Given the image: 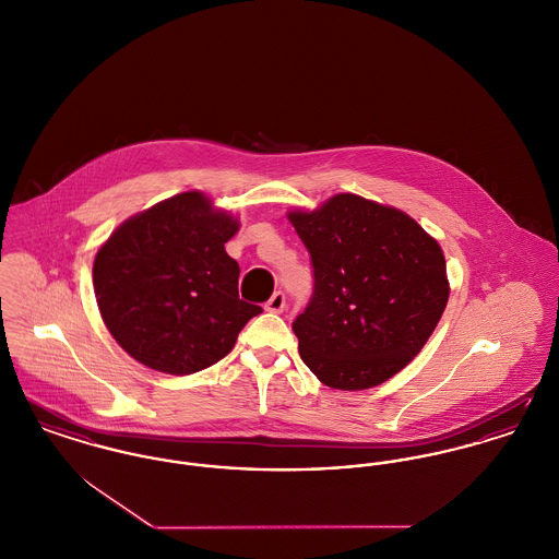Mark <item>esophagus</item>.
I'll use <instances>...</instances> for the list:
<instances>
[{
  "label": "esophagus",
  "instance_id": "obj_1",
  "mask_svg": "<svg viewBox=\"0 0 559 559\" xmlns=\"http://www.w3.org/2000/svg\"><path fill=\"white\" fill-rule=\"evenodd\" d=\"M265 310H267V312H274V314L283 312V310H285V294H283V292H274L272 297L265 301Z\"/></svg>",
  "mask_w": 559,
  "mask_h": 559
}]
</instances>
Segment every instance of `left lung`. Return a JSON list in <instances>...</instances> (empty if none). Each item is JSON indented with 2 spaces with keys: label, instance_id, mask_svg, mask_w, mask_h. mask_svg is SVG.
<instances>
[{
  "label": "left lung",
  "instance_id": "obj_1",
  "mask_svg": "<svg viewBox=\"0 0 559 559\" xmlns=\"http://www.w3.org/2000/svg\"><path fill=\"white\" fill-rule=\"evenodd\" d=\"M289 222L312 262L314 289L294 321L299 357L331 389L393 378L437 328L450 283L439 242L403 211L335 194Z\"/></svg>",
  "mask_w": 559,
  "mask_h": 559
}]
</instances>
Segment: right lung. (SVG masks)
<instances>
[{"label": "right lung", "mask_w": 559, "mask_h": 559, "mask_svg": "<svg viewBox=\"0 0 559 559\" xmlns=\"http://www.w3.org/2000/svg\"><path fill=\"white\" fill-rule=\"evenodd\" d=\"M230 213L183 192L127 219L93 265L100 317L116 342L156 371L188 376L222 361L262 306L238 297L226 242Z\"/></svg>", "instance_id": "1"}]
</instances>
